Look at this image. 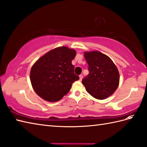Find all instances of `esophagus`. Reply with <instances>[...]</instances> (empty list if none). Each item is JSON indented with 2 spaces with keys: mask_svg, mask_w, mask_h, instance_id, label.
<instances>
[{
  "mask_svg": "<svg viewBox=\"0 0 147 147\" xmlns=\"http://www.w3.org/2000/svg\"><path fill=\"white\" fill-rule=\"evenodd\" d=\"M82 78H83V75H82V74H80V80L81 81L82 80Z\"/></svg>",
  "mask_w": 147,
  "mask_h": 147,
  "instance_id": "1",
  "label": "esophagus"
}]
</instances>
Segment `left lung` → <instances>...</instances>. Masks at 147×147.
<instances>
[{
    "mask_svg": "<svg viewBox=\"0 0 147 147\" xmlns=\"http://www.w3.org/2000/svg\"><path fill=\"white\" fill-rule=\"evenodd\" d=\"M89 74L82 80L86 90L93 97L103 100L117 88L119 74L117 67L108 56L98 51L85 52Z\"/></svg>",
    "mask_w": 147,
    "mask_h": 147,
    "instance_id": "obj_1",
    "label": "left lung"
}]
</instances>
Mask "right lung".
I'll use <instances>...</instances> for the list:
<instances>
[{"label":"right lung","mask_w":147,"mask_h":147,"mask_svg":"<svg viewBox=\"0 0 147 147\" xmlns=\"http://www.w3.org/2000/svg\"><path fill=\"white\" fill-rule=\"evenodd\" d=\"M76 54L73 49L60 47L49 51L33 64L30 80L37 95L45 100L57 102L69 92L72 83L80 79L72 64Z\"/></svg>","instance_id":"1"}]
</instances>
